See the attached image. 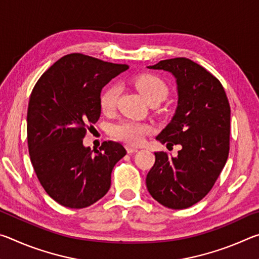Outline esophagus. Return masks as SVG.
<instances>
[{
    "instance_id": "1",
    "label": "esophagus",
    "mask_w": 259,
    "mask_h": 259,
    "mask_svg": "<svg viewBox=\"0 0 259 259\" xmlns=\"http://www.w3.org/2000/svg\"><path fill=\"white\" fill-rule=\"evenodd\" d=\"M125 150H126V152L129 153V154H131V153H136V152H138V148H135V147H133V146H129V145H126V146H125Z\"/></svg>"
}]
</instances>
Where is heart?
Wrapping results in <instances>:
<instances>
[{"mask_svg": "<svg viewBox=\"0 0 259 259\" xmlns=\"http://www.w3.org/2000/svg\"><path fill=\"white\" fill-rule=\"evenodd\" d=\"M133 83L148 104L153 102L161 103L169 94L166 83L161 77L153 74H142L135 77ZM117 95H119V88L115 84L108 85L100 95V108L105 114H109L114 111ZM108 133L113 138L124 142L129 145H139L144 142L146 136L152 133V126L143 122L124 119L113 123L109 126Z\"/></svg>", "mask_w": 259, "mask_h": 259, "instance_id": "b5f03b06", "label": "heart"}]
</instances>
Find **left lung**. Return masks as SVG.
Returning a JSON list of instances; mask_svg holds the SVG:
<instances>
[{"instance_id":"1","label":"left lung","mask_w":259,"mask_h":259,"mask_svg":"<svg viewBox=\"0 0 259 259\" xmlns=\"http://www.w3.org/2000/svg\"><path fill=\"white\" fill-rule=\"evenodd\" d=\"M148 68L176 77V113L156 139L166 147L182 145V150L176 157L154 153L146 186L164 207L186 209L208 194L229 157L230 103L218 78L191 59H165Z\"/></svg>"}]
</instances>
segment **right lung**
I'll use <instances>...</instances> for the list:
<instances>
[{"instance_id": "1", "label": "right lung", "mask_w": 259, "mask_h": 259, "mask_svg": "<svg viewBox=\"0 0 259 259\" xmlns=\"http://www.w3.org/2000/svg\"><path fill=\"white\" fill-rule=\"evenodd\" d=\"M128 68L69 54L42 74L30 94V161L45 191L64 207L87 208L102 199L111 187L114 165L126 154L121 144L108 140L94 155L83 138L100 116V91Z\"/></svg>"}]
</instances>
